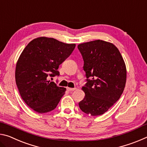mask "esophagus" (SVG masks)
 Wrapping results in <instances>:
<instances>
[{"mask_svg":"<svg viewBox=\"0 0 147 147\" xmlns=\"http://www.w3.org/2000/svg\"><path fill=\"white\" fill-rule=\"evenodd\" d=\"M67 91H73L76 90V88H67Z\"/></svg>","mask_w":147,"mask_h":147,"instance_id":"34e87169","label":"esophagus"}]
</instances>
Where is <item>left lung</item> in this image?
<instances>
[{"label": "left lung", "instance_id": "left-lung-1", "mask_svg": "<svg viewBox=\"0 0 147 147\" xmlns=\"http://www.w3.org/2000/svg\"><path fill=\"white\" fill-rule=\"evenodd\" d=\"M84 59L85 97L79 102L82 111L92 116L102 115L120 98L126 80V68L113 44L95 40L80 44Z\"/></svg>", "mask_w": 147, "mask_h": 147}]
</instances>
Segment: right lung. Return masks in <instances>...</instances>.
<instances>
[{
    "label": "right lung",
    "instance_id": "add662e5",
    "mask_svg": "<svg viewBox=\"0 0 147 147\" xmlns=\"http://www.w3.org/2000/svg\"><path fill=\"white\" fill-rule=\"evenodd\" d=\"M75 46L40 37L30 42L22 52L16 64V82L21 98L35 111L47 113L56 108L66 88L48 79L59 75V65Z\"/></svg>",
    "mask_w": 147,
    "mask_h": 147
}]
</instances>
